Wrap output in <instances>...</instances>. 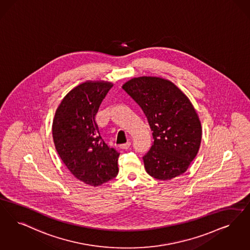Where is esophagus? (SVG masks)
Instances as JSON below:
<instances>
[{
  "mask_svg": "<svg viewBox=\"0 0 250 250\" xmlns=\"http://www.w3.org/2000/svg\"><path fill=\"white\" fill-rule=\"evenodd\" d=\"M129 141H127V142L124 143V144H121V145H119V147H120L121 149H124V150H126V149H128V147H129Z\"/></svg>",
  "mask_w": 250,
  "mask_h": 250,
  "instance_id": "1",
  "label": "esophagus"
}]
</instances>
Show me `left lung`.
<instances>
[{"label": "left lung", "mask_w": 250, "mask_h": 250, "mask_svg": "<svg viewBox=\"0 0 250 250\" xmlns=\"http://www.w3.org/2000/svg\"><path fill=\"white\" fill-rule=\"evenodd\" d=\"M147 117L153 142L142 157L146 172L169 180L188 169L199 150L202 127L190 100L172 82L161 77H135L123 84Z\"/></svg>", "instance_id": "1"}]
</instances>
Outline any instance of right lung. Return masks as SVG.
Wrapping results in <instances>:
<instances>
[{
    "label": "right lung",
    "instance_id": "right-lung-1",
    "mask_svg": "<svg viewBox=\"0 0 250 250\" xmlns=\"http://www.w3.org/2000/svg\"><path fill=\"white\" fill-rule=\"evenodd\" d=\"M112 86L107 81H86L76 85L60 101L52 134L60 159L82 182L98 187L113 179L119 152L101 139L95 116Z\"/></svg>",
    "mask_w": 250,
    "mask_h": 250
}]
</instances>
